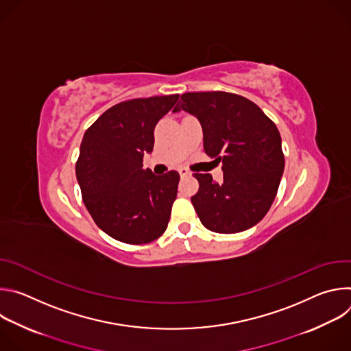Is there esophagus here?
<instances>
[{
  "label": "esophagus",
  "mask_w": 351,
  "mask_h": 351,
  "mask_svg": "<svg viewBox=\"0 0 351 351\" xmlns=\"http://www.w3.org/2000/svg\"><path fill=\"white\" fill-rule=\"evenodd\" d=\"M179 173L182 178H187V176H191V172L187 169V168H179Z\"/></svg>",
  "instance_id": "1"
}]
</instances>
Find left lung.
Masks as SVG:
<instances>
[{
  "label": "left lung",
  "instance_id": "8db88e82",
  "mask_svg": "<svg viewBox=\"0 0 351 351\" xmlns=\"http://www.w3.org/2000/svg\"><path fill=\"white\" fill-rule=\"evenodd\" d=\"M173 110L194 115L203 128L204 152L222 162L223 182L194 173L191 197L202 223L217 233H237L257 225L269 211L285 169L276 125L250 99L225 91L182 94Z\"/></svg>",
  "mask_w": 351,
  "mask_h": 351
}]
</instances>
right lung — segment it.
Instances as JSON below:
<instances>
[{"label": "right lung", "mask_w": 351, "mask_h": 351, "mask_svg": "<svg viewBox=\"0 0 351 351\" xmlns=\"http://www.w3.org/2000/svg\"><path fill=\"white\" fill-rule=\"evenodd\" d=\"M179 94L134 98L107 110L84 133L76 162L83 203L95 225L128 244L158 239L168 226L179 173L143 169L154 128Z\"/></svg>", "instance_id": "1"}]
</instances>
